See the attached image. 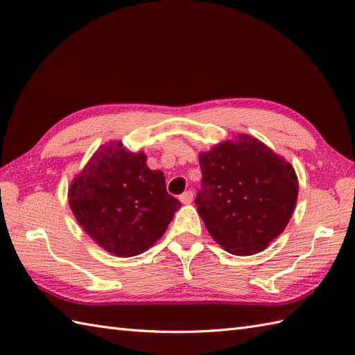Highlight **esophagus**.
<instances>
[{"mask_svg": "<svg viewBox=\"0 0 355 355\" xmlns=\"http://www.w3.org/2000/svg\"><path fill=\"white\" fill-rule=\"evenodd\" d=\"M193 200V192L192 191H186L182 195H180V201L183 202V205H189Z\"/></svg>", "mask_w": 355, "mask_h": 355, "instance_id": "obj_1", "label": "esophagus"}]
</instances>
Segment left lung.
<instances>
[{"label":"left lung","instance_id":"1","mask_svg":"<svg viewBox=\"0 0 355 355\" xmlns=\"http://www.w3.org/2000/svg\"><path fill=\"white\" fill-rule=\"evenodd\" d=\"M195 205L210 235L232 254L263 250L288 224L296 206V172L250 135L239 134L200 155Z\"/></svg>","mask_w":355,"mask_h":355}]
</instances>
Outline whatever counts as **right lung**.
<instances>
[{"instance_id": "obj_1", "label": "right lung", "mask_w": 355, "mask_h": 355, "mask_svg": "<svg viewBox=\"0 0 355 355\" xmlns=\"http://www.w3.org/2000/svg\"><path fill=\"white\" fill-rule=\"evenodd\" d=\"M69 202L88 235L120 258L148 250L182 207L166 191L163 172L150 171L145 154L130 153L120 141L93 155L74 178Z\"/></svg>"}]
</instances>
